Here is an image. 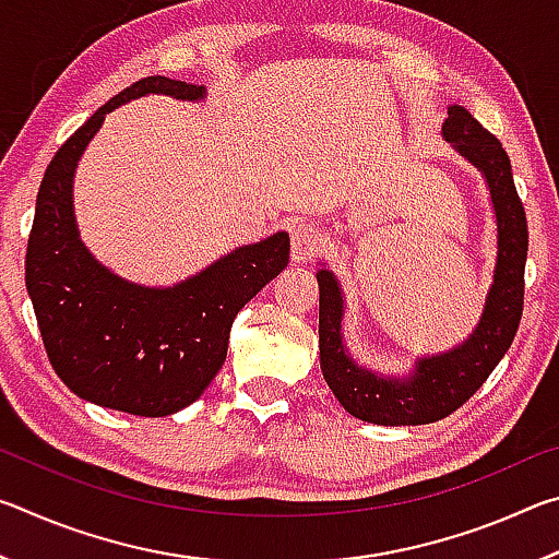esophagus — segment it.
<instances>
[{
  "label": "esophagus",
  "mask_w": 559,
  "mask_h": 559,
  "mask_svg": "<svg viewBox=\"0 0 559 559\" xmlns=\"http://www.w3.org/2000/svg\"><path fill=\"white\" fill-rule=\"evenodd\" d=\"M320 249V234L318 226L306 219H296L290 224V261L293 263H308Z\"/></svg>",
  "instance_id": "esophagus-1"
}]
</instances>
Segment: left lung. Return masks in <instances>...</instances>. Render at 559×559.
<instances>
[{"label": "left lung", "instance_id": "1", "mask_svg": "<svg viewBox=\"0 0 559 559\" xmlns=\"http://www.w3.org/2000/svg\"><path fill=\"white\" fill-rule=\"evenodd\" d=\"M441 135L484 175L496 214L493 283L473 333L447 353L416 357L409 374L374 372L347 353L343 337L345 296L335 273L330 269L316 273L320 370L345 412L380 427H416L456 412L503 359L523 316L527 222L506 150L463 106H449Z\"/></svg>", "mask_w": 559, "mask_h": 559}]
</instances>
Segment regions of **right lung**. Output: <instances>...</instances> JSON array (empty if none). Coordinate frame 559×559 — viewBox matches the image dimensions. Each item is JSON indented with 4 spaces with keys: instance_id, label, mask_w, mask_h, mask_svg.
Returning a JSON list of instances; mask_svg holds the SVG:
<instances>
[{
    "instance_id": "right-lung-1",
    "label": "right lung",
    "mask_w": 559,
    "mask_h": 559,
    "mask_svg": "<svg viewBox=\"0 0 559 559\" xmlns=\"http://www.w3.org/2000/svg\"><path fill=\"white\" fill-rule=\"evenodd\" d=\"M143 96L204 100L206 88L147 75L73 132L46 167L26 246V290L51 367L81 400L135 416H167L200 400L222 370L231 323L288 266L276 231L239 246L175 286L120 278L81 241L73 175L108 112Z\"/></svg>"
}]
</instances>
